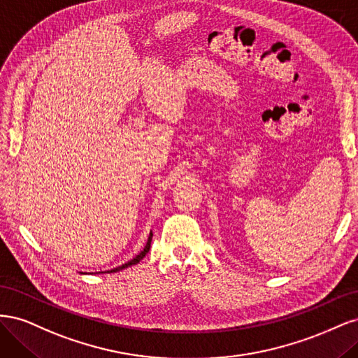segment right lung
Here are the masks:
<instances>
[{"mask_svg": "<svg viewBox=\"0 0 358 358\" xmlns=\"http://www.w3.org/2000/svg\"><path fill=\"white\" fill-rule=\"evenodd\" d=\"M150 242H152V231H150V234H149V237H148V243H146V246L143 248V251L140 252L138 255H136L133 259H129L128 263H125V264H122V266H119V267H116V268H112V270H109V273H116V272H119V270H124V268H127V267H131V266H134V264H137L140 259H143V257L149 252V248H150ZM100 273V272H99ZM103 273V272H101Z\"/></svg>", "mask_w": 358, "mask_h": 358, "instance_id": "add662e5", "label": "right lung"}]
</instances>
